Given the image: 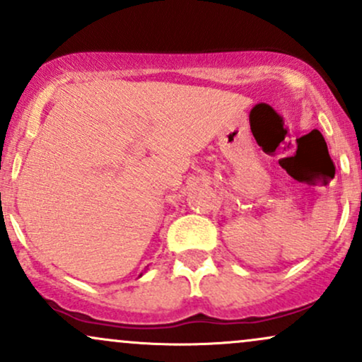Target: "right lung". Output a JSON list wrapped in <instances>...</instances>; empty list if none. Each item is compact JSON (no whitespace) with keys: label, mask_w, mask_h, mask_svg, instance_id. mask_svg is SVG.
<instances>
[{"label":"right lung","mask_w":362,"mask_h":362,"mask_svg":"<svg viewBox=\"0 0 362 362\" xmlns=\"http://www.w3.org/2000/svg\"><path fill=\"white\" fill-rule=\"evenodd\" d=\"M141 276H143V272H141V274H139V277H141Z\"/></svg>","instance_id":"obj_1"}]
</instances>
